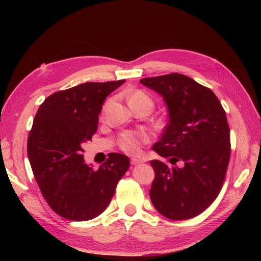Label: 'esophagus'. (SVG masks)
I'll return each mask as SVG.
<instances>
[{"mask_svg":"<svg viewBox=\"0 0 261 261\" xmlns=\"http://www.w3.org/2000/svg\"><path fill=\"white\" fill-rule=\"evenodd\" d=\"M143 162H145V160L139 159V158H132V159H130V163L132 164H140V163H143Z\"/></svg>","mask_w":261,"mask_h":261,"instance_id":"esophagus-1","label":"esophagus"}]
</instances>
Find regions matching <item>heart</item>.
Returning <instances> with one entry per match:
<instances>
[{
	"label": "heart",
	"instance_id": "obj_1",
	"mask_svg": "<svg viewBox=\"0 0 261 261\" xmlns=\"http://www.w3.org/2000/svg\"><path fill=\"white\" fill-rule=\"evenodd\" d=\"M128 103L133 108L135 106H148L152 109L153 101L144 90H134L128 94ZM150 137L145 133L126 132L120 138V148L129 154H137L140 152L141 146L147 144Z\"/></svg>",
	"mask_w": 261,
	"mask_h": 261
}]
</instances>
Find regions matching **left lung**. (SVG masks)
Masks as SVG:
<instances>
[{"label": "left lung", "mask_w": 261, "mask_h": 261, "mask_svg": "<svg viewBox=\"0 0 261 261\" xmlns=\"http://www.w3.org/2000/svg\"><path fill=\"white\" fill-rule=\"evenodd\" d=\"M140 83L161 94L169 111L152 150L172 165L150 161L155 174L150 199L165 218H194L215 201L225 178L231 154L225 111L215 93L188 76L173 73Z\"/></svg>", "instance_id": "1"}]
</instances>
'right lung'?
<instances>
[{"label":"right lung","mask_w":261,"mask_h":261,"mask_svg":"<svg viewBox=\"0 0 261 261\" xmlns=\"http://www.w3.org/2000/svg\"><path fill=\"white\" fill-rule=\"evenodd\" d=\"M124 83H85L54 92L38 109L28 137L29 162L44 199L63 218L87 221L101 215L129 168L122 153H110L98 170L83 155L105 100Z\"/></svg>","instance_id":"add662e5"}]
</instances>
